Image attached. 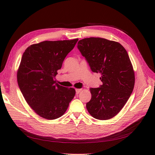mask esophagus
Masks as SVG:
<instances>
[{
	"label": "esophagus",
	"mask_w": 155,
	"mask_h": 155,
	"mask_svg": "<svg viewBox=\"0 0 155 155\" xmlns=\"http://www.w3.org/2000/svg\"><path fill=\"white\" fill-rule=\"evenodd\" d=\"M82 91V89L81 88H76V94H78L80 92Z\"/></svg>",
	"instance_id": "34e87169"
}]
</instances>
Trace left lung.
I'll return each instance as SVG.
<instances>
[{
    "instance_id": "left-lung-1",
    "label": "left lung",
    "mask_w": 155,
    "mask_h": 155,
    "mask_svg": "<svg viewBox=\"0 0 155 155\" xmlns=\"http://www.w3.org/2000/svg\"><path fill=\"white\" fill-rule=\"evenodd\" d=\"M78 48L92 71L100 73L103 83L99 88H90L88 112L97 120L113 118L122 109L134 86V71L127 52L118 42L100 37L79 41Z\"/></svg>"
}]
</instances>
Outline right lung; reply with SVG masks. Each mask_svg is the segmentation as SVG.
<instances>
[{
    "mask_svg": "<svg viewBox=\"0 0 155 155\" xmlns=\"http://www.w3.org/2000/svg\"><path fill=\"white\" fill-rule=\"evenodd\" d=\"M78 41H43L29 46L22 55L17 73L18 87L27 104L45 119L63 116L76 94L74 88L59 85L54 78Z\"/></svg>",
    "mask_w": 155,
    "mask_h": 155,
    "instance_id": "1",
    "label": "right lung"
}]
</instances>
